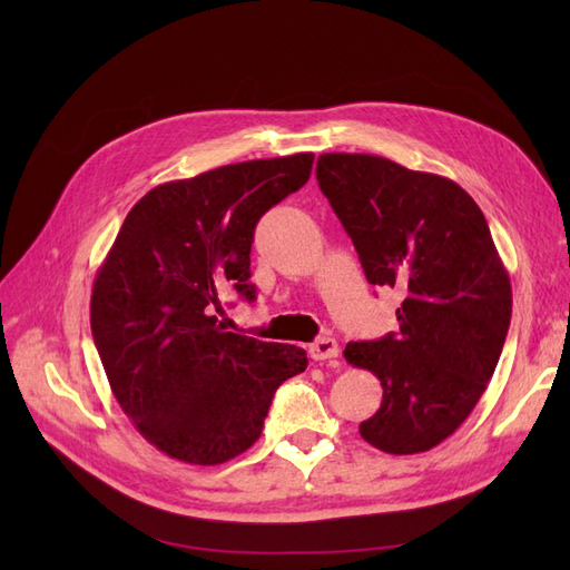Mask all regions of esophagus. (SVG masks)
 Instances as JSON below:
<instances>
[{
    "label": "esophagus",
    "instance_id": "esophagus-1",
    "mask_svg": "<svg viewBox=\"0 0 570 570\" xmlns=\"http://www.w3.org/2000/svg\"><path fill=\"white\" fill-rule=\"evenodd\" d=\"M308 354H312L314 361H325V358H335L340 354V347L333 337H321L312 344V347H308Z\"/></svg>",
    "mask_w": 570,
    "mask_h": 570
}]
</instances>
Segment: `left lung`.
<instances>
[{"label": "left lung", "instance_id": "8db88e82", "mask_svg": "<svg viewBox=\"0 0 570 570\" xmlns=\"http://www.w3.org/2000/svg\"><path fill=\"white\" fill-rule=\"evenodd\" d=\"M316 178L368 283L404 292L400 333L344 347L383 385L358 433L387 454L433 450L469 419L509 333L511 283L488 220L454 180L375 154H321Z\"/></svg>", "mask_w": 570, "mask_h": 570}]
</instances>
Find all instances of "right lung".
<instances>
[{"mask_svg": "<svg viewBox=\"0 0 570 570\" xmlns=\"http://www.w3.org/2000/svg\"><path fill=\"white\" fill-rule=\"evenodd\" d=\"M312 166L314 154L299 151L157 185L97 271L90 325L101 366L126 416L170 459L216 465L247 452L273 392L306 368L302 347L226 333L214 308L228 287L254 299L256 223Z\"/></svg>", "mask_w": 570, "mask_h": 570, "instance_id": "right-lung-1", "label": "right lung"}]
</instances>
